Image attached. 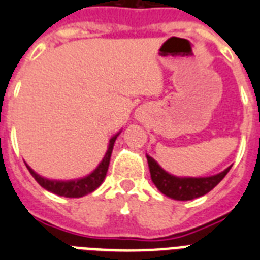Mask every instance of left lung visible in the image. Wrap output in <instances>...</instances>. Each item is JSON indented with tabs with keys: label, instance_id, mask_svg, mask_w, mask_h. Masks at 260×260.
<instances>
[{
	"label": "left lung",
	"instance_id": "obj_1",
	"mask_svg": "<svg viewBox=\"0 0 260 260\" xmlns=\"http://www.w3.org/2000/svg\"><path fill=\"white\" fill-rule=\"evenodd\" d=\"M147 160H148L151 179L154 182V185L165 196L177 200V201H189V200H194V198L209 193L214 186H217L222 181V178L225 177L232 167L230 166L224 171L212 175V177L181 178L171 175L163 170L158 165V162H155L148 155H147Z\"/></svg>",
	"mask_w": 260,
	"mask_h": 260
}]
</instances>
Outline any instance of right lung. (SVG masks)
I'll return each instance as SVG.
<instances>
[{
    "label": "right lung",
    "instance_id": "obj_1",
    "mask_svg": "<svg viewBox=\"0 0 260 260\" xmlns=\"http://www.w3.org/2000/svg\"><path fill=\"white\" fill-rule=\"evenodd\" d=\"M118 135H120V132L117 135H114L113 138L109 140L108 151H106L105 156L101 160V163L98 165L97 169L93 173H90L87 177L81 178V179H73V181H54V179H47V178L40 177L39 174L35 173L29 166L26 167H28V170H29V173L32 174V177L36 179L39 185L44 187L46 190H48V191H51V193L69 198L83 197V196H86V194L94 191L104 182V179H105L106 171H108V167H109L110 155H112L114 142H116Z\"/></svg>",
    "mask_w": 260,
    "mask_h": 260
}]
</instances>
